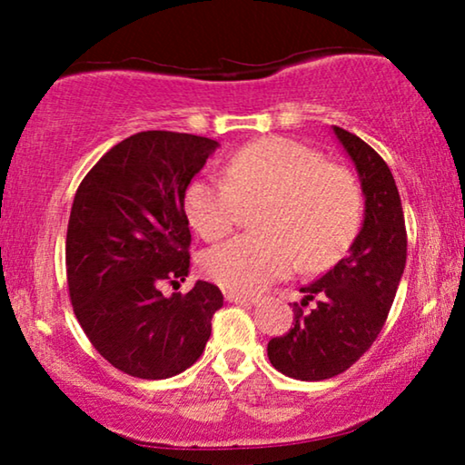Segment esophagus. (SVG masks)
<instances>
[{
  "mask_svg": "<svg viewBox=\"0 0 465 465\" xmlns=\"http://www.w3.org/2000/svg\"><path fill=\"white\" fill-rule=\"evenodd\" d=\"M226 301L228 302H237V304H247V307H252V304L258 302V296H252V294H241V292H224Z\"/></svg>",
  "mask_w": 465,
  "mask_h": 465,
  "instance_id": "obj_1",
  "label": "esophagus"
}]
</instances>
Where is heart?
Here are the masks:
<instances>
[{
    "label": "heart",
    "mask_w": 465,
    "mask_h": 465,
    "mask_svg": "<svg viewBox=\"0 0 465 465\" xmlns=\"http://www.w3.org/2000/svg\"><path fill=\"white\" fill-rule=\"evenodd\" d=\"M253 228L203 256V271L237 292H256L290 275L298 258L322 269L360 228L361 193L345 167L290 137H264L228 158L224 177H201L186 190V213L201 237H226L258 205Z\"/></svg>",
    "instance_id": "b5f03b06"
}]
</instances>
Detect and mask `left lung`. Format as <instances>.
Masks as SVG:
<instances>
[{
	"mask_svg": "<svg viewBox=\"0 0 465 465\" xmlns=\"http://www.w3.org/2000/svg\"><path fill=\"white\" fill-rule=\"evenodd\" d=\"M334 133L360 173L364 224L347 256L301 288L294 328L269 341L271 364L298 381L332 379L371 349L406 264L404 212L390 167L358 135L341 126Z\"/></svg>",
	"mask_w": 465,
	"mask_h": 465,
	"instance_id": "1",
	"label": "left lung"
}]
</instances>
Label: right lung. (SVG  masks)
I'll list each match as a JSON object with an SVG mask.
<instances>
[{
  "label": "right lung",
  "instance_id": "right-lung-1",
  "mask_svg": "<svg viewBox=\"0 0 465 465\" xmlns=\"http://www.w3.org/2000/svg\"><path fill=\"white\" fill-rule=\"evenodd\" d=\"M218 142L142 131L99 158L75 193L65 239L74 313L93 347L137 379H169L194 364L224 296L196 282L163 296L190 269L183 199Z\"/></svg>",
  "mask_w": 465,
  "mask_h": 465
}]
</instances>
